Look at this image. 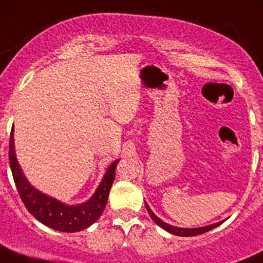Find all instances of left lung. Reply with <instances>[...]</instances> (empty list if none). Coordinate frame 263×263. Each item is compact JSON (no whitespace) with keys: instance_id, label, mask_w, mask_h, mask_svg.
<instances>
[{"instance_id":"1","label":"left lung","mask_w":263,"mask_h":263,"mask_svg":"<svg viewBox=\"0 0 263 263\" xmlns=\"http://www.w3.org/2000/svg\"><path fill=\"white\" fill-rule=\"evenodd\" d=\"M145 206H146L147 213H148V215H150V216H151V219H153L154 221H155L156 224L159 225V227H161L164 230H166V232L172 233V234L179 235V237H193V235L203 234V233H206V232H209V230L214 229V228L219 227V225L222 222V221H220V222H216V224L209 225V227L197 228V229H183V228H177V227H173V225H169V224H166V222H164L163 220L159 219V217L156 216V215L154 214L153 211L150 210V208H148L146 202H145Z\"/></svg>"}]
</instances>
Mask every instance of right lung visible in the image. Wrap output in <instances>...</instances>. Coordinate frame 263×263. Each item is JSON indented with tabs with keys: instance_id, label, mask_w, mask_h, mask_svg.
<instances>
[{
	"instance_id": "add662e5",
	"label": "right lung",
	"mask_w": 263,
	"mask_h": 263,
	"mask_svg": "<svg viewBox=\"0 0 263 263\" xmlns=\"http://www.w3.org/2000/svg\"><path fill=\"white\" fill-rule=\"evenodd\" d=\"M9 159L17 192L26 210L47 227L66 233L80 232L99 219L107 205L109 191L116 177V166L118 164V160L110 164L97 192L87 202L79 206H67L54 198L43 195L29 184L21 173V169L15 158L12 131L10 136Z\"/></svg>"
}]
</instances>
